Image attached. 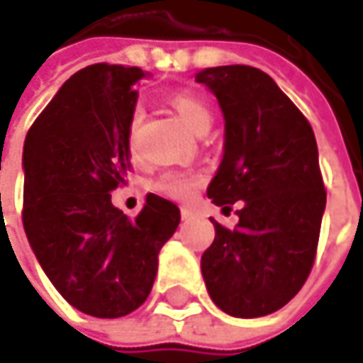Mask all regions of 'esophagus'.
I'll return each mask as SVG.
<instances>
[{
  "label": "esophagus",
  "instance_id": "34e87169",
  "mask_svg": "<svg viewBox=\"0 0 363 363\" xmlns=\"http://www.w3.org/2000/svg\"><path fill=\"white\" fill-rule=\"evenodd\" d=\"M191 216H194V212H191L189 208H182V218H184V220H189Z\"/></svg>",
  "mask_w": 363,
  "mask_h": 363
}]
</instances>
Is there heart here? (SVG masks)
Listing matches in <instances>:
<instances>
[{"instance_id":"obj_1","label":"heart","mask_w":363,"mask_h":363,"mask_svg":"<svg viewBox=\"0 0 363 363\" xmlns=\"http://www.w3.org/2000/svg\"><path fill=\"white\" fill-rule=\"evenodd\" d=\"M172 105L177 111V115L182 117V121L188 125L191 131H200V127H203L206 123H212V111L210 106L203 103L198 94L189 91L175 92L172 96ZM141 121V113H135V117L131 121V129H129V137H131V145L135 143V135H137V127ZM202 177L194 172H165L157 177L155 186L160 194L174 198V200H188L196 194V189L200 188Z\"/></svg>"}]
</instances>
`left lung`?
<instances>
[{
	"label": "left lung",
	"instance_id": "1",
	"mask_svg": "<svg viewBox=\"0 0 363 363\" xmlns=\"http://www.w3.org/2000/svg\"><path fill=\"white\" fill-rule=\"evenodd\" d=\"M218 99L224 147L208 198L240 203L234 230L214 222L202 255L210 299L232 317L274 313L301 291L313 267L325 188L313 129L267 72L216 66L196 74Z\"/></svg>",
	"mask_w": 363,
	"mask_h": 363
}]
</instances>
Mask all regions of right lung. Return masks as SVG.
<instances>
[{
	"label": "right lung",
	"mask_w": 363,
	"mask_h": 363,
	"mask_svg": "<svg viewBox=\"0 0 363 363\" xmlns=\"http://www.w3.org/2000/svg\"><path fill=\"white\" fill-rule=\"evenodd\" d=\"M137 66L92 64L68 78L23 143V228L50 283L74 309L115 319L141 307L179 208L155 194L129 220L111 202L131 167Z\"/></svg>",
	"instance_id": "obj_1"
}]
</instances>
